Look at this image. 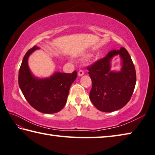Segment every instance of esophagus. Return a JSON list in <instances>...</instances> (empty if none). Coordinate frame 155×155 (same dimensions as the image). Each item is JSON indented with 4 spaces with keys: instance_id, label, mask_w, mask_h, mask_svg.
Wrapping results in <instances>:
<instances>
[{
    "instance_id": "obj_1",
    "label": "esophagus",
    "mask_w": 155,
    "mask_h": 155,
    "mask_svg": "<svg viewBox=\"0 0 155 155\" xmlns=\"http://www.w3.org/2000/svg\"><path fill=\"white\" fill-rule=\"evenodd\" d=\"M83 74H84V71H82V70H80V71L78 72V75L79 76V77H81V76H83Z\"/></svg>"
}]
</instances>
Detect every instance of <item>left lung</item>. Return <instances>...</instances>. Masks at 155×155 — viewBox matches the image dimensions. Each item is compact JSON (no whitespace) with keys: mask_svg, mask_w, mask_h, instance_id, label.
<instances>
[{"mask_svg":"<svg viewBox=\"0 0 155 155\" xmlns=\"http://www.w3.org/2000/svg\"><path fill=\"white\" fill-rule=\"evenodd\" d=\"M117 55L122 60L121 71H111V59ZM87 68L92 81L89 98L97 110L111 112L128 104L134 92L136 74L131 57L125 48L110 51Z\"/></svg>","mask_w":155,"mask_h":155,"instance_id":"obj_1","label":"left lung"}]
</instances>
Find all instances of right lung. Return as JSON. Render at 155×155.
Returning a JSON list of instances; mask_svg holds the SVG:
<instances>
[{"instance_id":"add662e5","label":"right lung","mask_w":155,"mask_h":155,"mask_svg":"<svg viewBox=\"0 0 155 155\" xmlns=\"http://www.w3.org/2000/svg\"><path fill=\"white\" fill-rule=\"evenodd\" d=\"M38 49L35 45L24 56L19 72V85L27 102L36 110L44 114L57 113L66 104L77 71L71 74L56 72L45 78L35 77L29 68L28 58Z\"/></svg>"}]
</instances>
